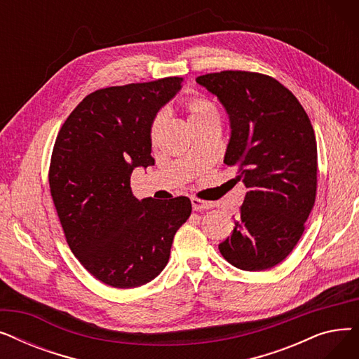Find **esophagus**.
<instances>
[{
  "instance_id": "esophagus-1",
  "label": "esophagus",
  "mask_w": 359,
  "mask_h": 359,
  "mask_svg": "<svg viewBox=\"0 0 359 359\" xmlns=\"http://www.w3.org/2000/svg\"><path fill=\"white\" fill-rule=\"evenodd\" d=\"M191 202H192V208L195 211H205V210L212 208V203L208 202V201H202V199H198V198H192Z\"/></svg>"
}]
</instances>
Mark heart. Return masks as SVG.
<instances>
[{"label":"heart","mask_w":359,"mask_h":359,"mask_svg":"<svg viewBox=\"0 0 359 359\" xmlns=\"http://www.w3.org/2000/svg\"><path fill=\"white\" fill-rule=\"evenodd\" d=\"M184 109L187 111V118H189L191 126L202 125L206 122H212V121H219L218 118V111L215 106L203 97H189L184 100ZM164 116L161 113L154 118L153 123L149 126V140L156 141L158 130L161 128Z\"/></svg>","instance_id":"heart-1"}]
</instances>
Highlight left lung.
Listing matches in <instances>:
<instances>
[{"label":"left lung","mask_w":359,"mask_h":359,"mask_svg":"<svg viewBox=\"0 0 359 359\" xmlns=\"http://www.w3.org/2000/svg\"><path fill=\"white\" fill-rule=\"evenodd\" d=\"M219 100L231 135L224 163L246 196L218 249L243 271L271 269L304 233L317 191V144L306 110L269 75L221 71L196 79Z\"/></svg>","instance_id":"obj_1"}]
</instances>
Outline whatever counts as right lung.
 <instances>
[{"instance_id": "add662e5", "label": "right lung", "mask_w": 359, "mask_h": 359, "mask_svg": "<svg viewBox=\"0 0 359 359\" xmlns=\"http://www.w3.org/2000/svg\"><path fill=\"white\" fill-rule=\"evenodd\" d=\"M183 79L107 87L88 94L56 137L50 195L68 246L103 284L135 288L165 268L176 231L191 217L189 198L138 201L135 167L154 164L149 126Z\"/></svg>"}]
</instances>
